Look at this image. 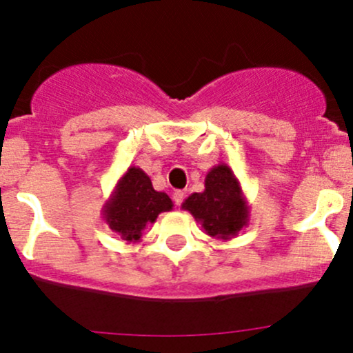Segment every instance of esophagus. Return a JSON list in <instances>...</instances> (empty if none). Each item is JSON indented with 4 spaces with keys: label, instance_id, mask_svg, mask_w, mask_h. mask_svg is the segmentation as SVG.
Wrapping results in <instances>:
<instances>
[{
    "label": "esophagus",
    "instance_id": "obj_1",
    "mask_svg": "<svg viewBox=\"0 0 353 353\" xmlns=\"http://www.w3.org/2000/svg\"><path fill=\"white\" fill-rule=\"evenodd\" d=\"M172 201H174V204H176V205H181L182 201H184V192H182V190H174Z\"/></svg>",
    "mask_w": 353,
    "mask_h": 353
}]
</instances>
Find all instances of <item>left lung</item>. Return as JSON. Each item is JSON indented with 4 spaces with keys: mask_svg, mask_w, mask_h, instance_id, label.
Segmentation results:
<instances>
[{
    "mask_svg": "<svg viewBox=\"0 0 353 353\" xmlns=\"http://www.w3.org/2000/svg\"><path fill=\"white\" fill-rule=\"evenodd\" d=\"M209 237L230 241L249 224L250 208L241 182L228 164L214 165L205 174L204 190L194 192L182 202Z\"/></svg>",
    "mask_w": 353,
    "mask_h": 353,
    "instance_id": "obj_1",
    "label": "left lung"
}]
</instances>
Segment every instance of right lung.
Instances as JSON below:
<instances>
[{
	"label": "right lung",
	"instance_id": "add662e5",
	"mask_svg": "<svg viewBox=\"0 0 353 353\" xmlns=\"http://www.w3.org/2000/svg\"><path fill=\"white\" fill-rule=\"evenodd\" d=\"M165 192L152 188L149 176L141 168L131 165L117 181L114 190L103 205V217L112 232L125 244H137L149 224L161 212L172 209Z\"/></svg>",
	"mask_w": 353,
	"mask_h": 353
}]
</instances>
